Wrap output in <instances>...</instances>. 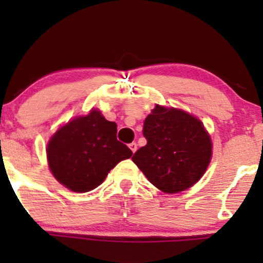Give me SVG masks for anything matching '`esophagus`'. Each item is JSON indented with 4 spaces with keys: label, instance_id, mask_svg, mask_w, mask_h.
<instances>
[{
    "label": "esophagus",
    "instance_id": "34e87169",
    "mask_svg": "<svg viewBox=\"0 0 263 263\" xmlns=\"http://www.w3.org/2000/svg\"><path fill=\"white\" fill-rule=\"evenodd\" d=\"M128 146H129V148H131V151L134 153L136 152V151H137V143H136V142H132V143H129Z\"/></svg>",
    "mask_w": 263,
    "mask_h": 263
}]
</instances>
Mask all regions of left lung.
Listing matches in <instances>:
<instances>
[{
  "instance_id": "8db88e82",
  "label": "left lung",
  "mask_w": 263,
  "mask_h": 263,
  "mask_svg": "<svg viewBox=\"0 0 263 263\" xmlns=\"http://www.w3.org/2000/svg\"><path fill=\"white\" fill-rule=\"evenodd\" d=\"M147 144L132 157L153 185L179 193L200 179L211 159V141L192 115L157 105L143 123Z\"/></svg>"
}]
</instances>
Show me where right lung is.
Segmentation results:
<instances>
[{"label":"right lung","mask_w":263,"mask_h":263,"mask_svg":"<svg viewBox=\"0 0 263 263\" xmlns=\"http://www.w3.org/2000/svg\"><path fill=\"white\" fill-rule=\"evenodd\" d=\"M116 134V123L107 121L98 110L68 122L48 144L53 176L73 192L95 189L117 163L132 156Z\"/></svg>","instance_id":"obj_1"}]
</instances>
